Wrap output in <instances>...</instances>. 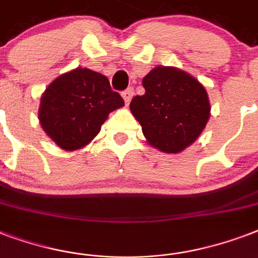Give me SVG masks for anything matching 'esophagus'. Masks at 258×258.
I'll return each instance as SVG.
<instances>
[{
	"mask_svg": "<svg viewBox=\"0 0 258 258\" xmlns=\"http://www.w3.org/2000/svg\"><path fill=\"white\" fill-rule=\"evenodd\" d=\"M134 95V88L133 87H130V88H127L125 91H123V93H121V96H123V99H124L125 104H128L130 101H131V97H133Z\"/></svg>",
	"mask_w": 258,
	"mask_h": 258,
	"instance_id": "34e87169",
	"label": "esophagus"
}]
</instances>
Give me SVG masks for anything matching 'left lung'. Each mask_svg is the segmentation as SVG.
Wrapping results in <instances>:
<instances>
[{
    "instance_id": "obj_1",
    "label": "left lung",
    "mask_w": 258,
    "mask_h": 258,
    "mask_svg": "<svg viewBox=\"0 0 258 258\" xmlns=\"http://www.w3.org/2000/svg\"><path fill=\"white\" fill-rule=\"evenodd\" d=\"M146 92L135 96L130 109L149 145L178 154L194 143L210 116L205 87L175 67H157L143 78Z\"/></svg>"
}]
</instances>
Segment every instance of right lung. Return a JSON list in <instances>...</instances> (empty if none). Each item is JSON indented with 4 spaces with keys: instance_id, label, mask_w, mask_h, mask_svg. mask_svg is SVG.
<instances>
[{
    "instance_id": "obj_1",
    "label": "right lung",
    "mask_w": 258,
    "mask_h": 258,
    "mask_svg": "<svg viewBox=\"0 0 258 258\" xmlns=\"http://www.w3.org/2000/svg\"><path fill=\"white\" fill-rule=\"evenodd\" d=\"M124 105L104 75L76 68L58 76L42 93L38 119L42 130L66 151L87 146L109 112Z\"/></svg>"
}]
</instances>
